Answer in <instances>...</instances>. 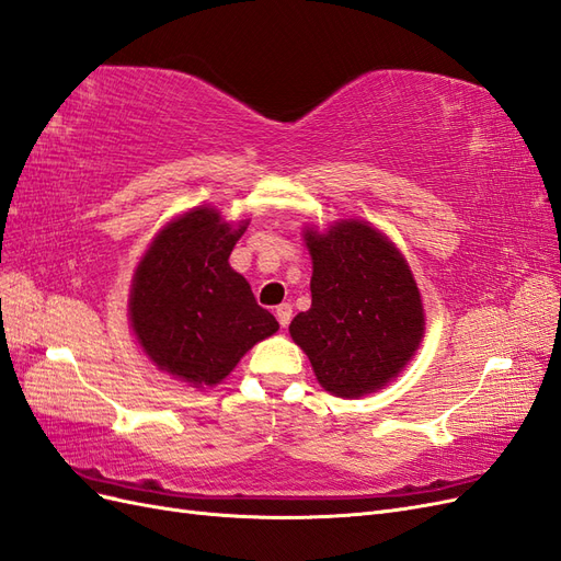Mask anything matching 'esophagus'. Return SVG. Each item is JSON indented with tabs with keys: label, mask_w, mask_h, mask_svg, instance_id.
Here are the masks:
<instances>
[{
	"label": "esophagus",
	"mask_w": 561,
	"mask_h": 561,
	"mask_svg": "<svg viewBox=\"0 0 561 561\" xmlns=\"http://www.w3.org/2000/svg\"><path fill=\"white\" fill-rule=\"evenodd\" d=\"M275 317H277V322H279L282 327H289L291 317H294V308L289 306V302H282V306L275 308Z\"/></svg>",
	"instance_id": "obj_1"
}]
</instances>
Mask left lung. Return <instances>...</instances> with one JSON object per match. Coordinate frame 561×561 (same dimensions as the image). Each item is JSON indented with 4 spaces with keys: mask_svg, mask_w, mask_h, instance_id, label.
Segmentation results:
<instances>
[{
    "mask_svg": "<svg viewBox=\"0 0 561 561\" xmlns=\"http://www.w3.org/2000/svg\"><path fill=\"white\" fill-rule=\"evenodd\" d=\"M312 306L291 339L310 357L319 386L335 397L380 390L419 350L425 314L404 255L364 220L308 230Z\"/></svg>",
    "mask_w": 561,
    "mask_h": 561,
    "instance_id": "8db88e82",
    "label": "left lung"
}]
</instances>
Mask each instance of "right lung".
Segmentation results:
<instances>
[{
  "mask_svg": "<svg viewBox=\"0 0 561 561\" xmlns=\"http://www.w3.org/2000/svg\"><path fill=\"white\" fill-rule=\"evenodd\" d=\"M247 230L197 206L154 237L131 284L138 343L162 371L192 386H216L237 362L279 329L228 263Z\"/></svg>",
  "mask_w": 561,
  "mask_h": 561,
  "instance_id": "obj_1",
  "label": "right lung"
}]
</instances>
